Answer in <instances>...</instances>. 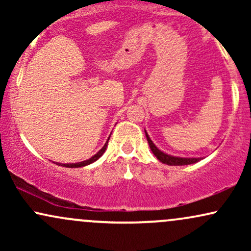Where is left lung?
Here are the masks:
<instances>
[{"instance_id": "left-lung-1", "label": "left lung", "mask_w": 251, "mask_h": 251, "mask_svg": "<svg viewBox=\"0 0 251 251\" xmlns=\"http://www.w3.org/2000/svg\"><path fill=\"white\" fill-rule=\"evenodd\" d=\"M145 134H146V139H148V143H149V145H150V149H151V151L153 152V154L155 155V158H157V159L159 160V162L166 164V165H172V166L190 165V164L197 163V162H200L201 159H203V158H181V157H175V155H170L168 153H164L163 151H160V150L154 145L153 142H152L151 138L149 137L148 132H146V131H145Z\"/></svg>"}]
</instances>
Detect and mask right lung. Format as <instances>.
<instances>
[{
	"label": "right lung",
	"instance_id": "right-lung-1",
	"mask_svg": "<svg viewBox=\"0 0 251 251\" xmlns=\"http://www.w3.org/2000/svg\"><path fill=\"white\" fill-rule=\"evenodd\" d=\"M108 140H109V137H108L107 142L105 143V145L102 146V149H101V150H99V152H98V153L94 154L93 157H91V158H89V159H87V160H83V162H80V163H74V164H73V163H72V164H59V165H61V166H65V168H82V166L89 165V164L94 163V162H96V160L99 159V158L101 157V155L103 154V152L106 151V149H107V144H108Z\"/></svg>",
	"mask_w": 251,
	"mask_h": 251
}]
</instances>
